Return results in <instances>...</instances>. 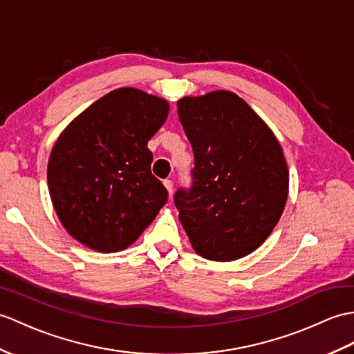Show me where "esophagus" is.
<instances>
[{"mask_svg":"<svg viewBox=\"0 0 354 354\" xmlns=\"http://www.w3.org/2000/svg\"><path fill=\"white\" fill-rule=\"evenodd\" d=\"M164 187H166L167 188V192H169V194L171 196V193H174V180H171V179H166V180H164Z\"/></svg>","mask_w":354,"mask_h":354,"instance_id":"34e87169","label":"esophagus"}]
</instances>
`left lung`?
Wrapping results in <instances>:
<instances>
[{
    "label": "left lung",
    "instance_id": "left-lung-1",
    "mask_svg": "<svg viewBox=\"0 0 354 354\" xmlns=\"http://www.w3.org/2000/svg\"><path fill=\"white\" fill-rule=\"evenodd\" d=\"M178 114L194 152L193 187L175 194L192 248L209 261L248 257L273 232L288 199L282 146L229 90L180 97Z\"/></svg>",
    "mask_w": 354,
    "mask_h": 354
}]
</instances>
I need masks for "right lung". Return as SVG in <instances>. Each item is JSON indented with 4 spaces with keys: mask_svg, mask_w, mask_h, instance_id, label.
<instances>
[{
    "mask_svg": "<svg viewBox=\"0 0 354 354\" xmlns=\"http://www.w3.org/2000/svg\"><path fill=\"white\" fill-rule=\"evenodd\" d=\"M169 102L120 87L78 114L48 161L49 196L68 234L101 253L129 248L167 202L152 175L147 142L169 116Z\"/></svg>",
    "mask_w": 354,
    "mask_h": 354,
    "instance_id": "obj_1",
    "label": "right lung"
}]
</instances>
